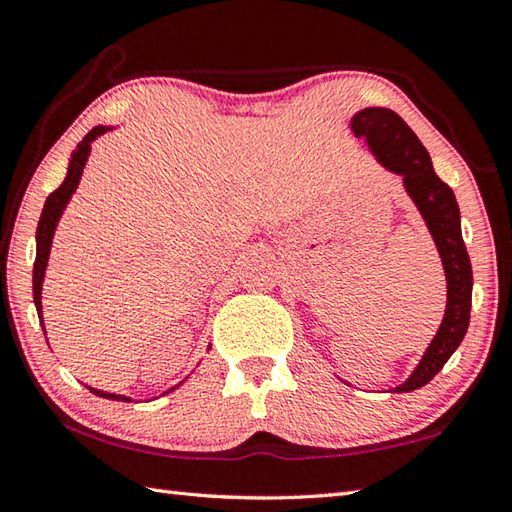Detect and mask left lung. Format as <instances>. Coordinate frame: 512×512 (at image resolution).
Returning a JSON list of instances; mask_svg holds the SVG:
<instances>
[{
	"mask_svg": "<svg viewBox=\"0 0 512 512\" xmlns=\"http://www.w3.org/2000/svg\"><path fill=\"white\" fill-rule=\"evenodd\" d=\"M351 129L358 138H365L371 152L387 170L403 176L405 190L421 210L443 259L445 280H448V306H445L441 329L414 374L394 389V392H414L439 374L461 345L470 324L472 266L461 237L459 206L450 185L436 176L423 143L396 111L385 107L362 109L351 118Z\"/></svg>",
	"mask_w": 512,
	"mask_h": 512,
	"instance_id": "8db88e82",
	"label": "left lung"
}]
</instances>
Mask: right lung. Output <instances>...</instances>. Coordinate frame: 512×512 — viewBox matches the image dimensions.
Listing matches in <instances>:
<instances>
[{"instance_id": "add662e5", "label": "right lung", "mask_w": 512, "mask_h": 512, "mask_svg": "<svg viewBox=\"0 0 512 512\" xmlns=\"http://www.w3.org/2000/svg\"><path fill=\"white\" fill-rule=\"evenodd\" d=\"M107 129L109 127H94L85 138H82V143L76 147V152H73L71 161H69L67 179L62 181V185H60L58 190H53L49 194V199H46V203H44L40 224H37V255H35V266H33V300H35L37 315H40V318H42V282H44L46 262H49L55 226H58V219L62 215L64 206H67V203H69L71 194L76 192V188H78L80 176H82V167H85L87 156L91 152V141L105 134ZM89 392L100 396V398H109V401L132 403V398L118 396V394H109V392H100V389H94V387H89Z\"/></svg>"}]
</instances>
